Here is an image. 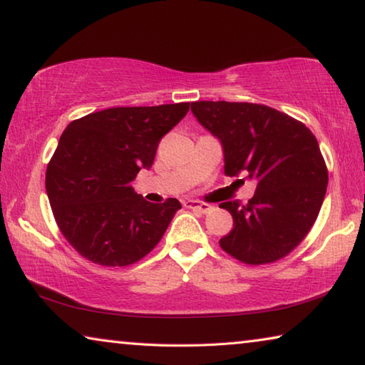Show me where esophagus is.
I'll list each match as a JSON object with an SVG mask.
<instances>
[{
	"mask_svg": "<svg viewBox=\"0 0 365 365\" xmlns=\"http://www.w3.org/2000/svg\"><path fill=\"white\" fill-rule=\"evenodd\" d=\"M185 207L193 209V211H197L201 214H207L212 211V206L207 205V202H201V201H195V200H188L185 201Z\"/></svg>",
	"mask_w": 365,
	"mask_h": 365,
	"instance_id": "esophagus-1",
	"label": "esophagus"
}]
</instances>
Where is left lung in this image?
Returning a JSON list of instances; mask_svg holds the SVG:
<instances>
[{
	"instance_id": "obj_1",
	"label": "left lung",
	"mask_w": 365,
	"mask_h": 365,
	"mask_svg": "<svg viewBox=\"0 0 365 365\" xmlns=\"http://www.w3.org/2000/svg\"><path fill=\"white\" fill-rule=\"evenodd\" d=\"M191 113L220 141L228 177L256 182L248 205L225 201L233 217L220 248L251 265L285 257L316 222L329 172L304 123L264 104L196 101Z\"/></svg>"
}]
</instances>
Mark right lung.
Masks as SVG:
<instances>
[{
	"instance_id": "right-lung-1",
	"label": "right lung",
	"mask_w": 365,
	"mask_h": 365,
	"mask_svg": "<svg viewBox=\"0 0 365 365\" xmlns=\"http://www.w3.org/2000/svg\"><path fill=\"white\" fill-rule=\"evenodd\" d=\"M190 103L110 108L66 127L46 169V193L61 233L88 261L123 267L145 257L182 207L169 197L154 205L132 182L150 169L160 138Z\"/></svg>"
}]
</instances>
